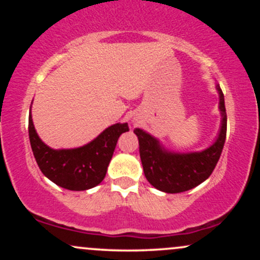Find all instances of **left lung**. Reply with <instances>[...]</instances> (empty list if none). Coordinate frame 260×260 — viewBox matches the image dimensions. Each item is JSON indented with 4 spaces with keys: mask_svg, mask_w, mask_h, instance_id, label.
<instances>
[{
    "mask_svg": "<svg viewBox=\"0 0 260 260\" xmlns=\"http://www.w3.org/2000/svg\"><path fill=\"white\" fill-rule=\"evenodd\" d=\"M219 110L221 115L220 131L215 142L202 151L177 153L166 149L160 140L145 131L136 128L139 140V154L144 175L151 186L165 193H181L204 182L215 169L226 139L225 99L216 83Z\"/></svg>",
    "mask_w": 260,
    "mask_h": 260,
    "instance_id": "1",
    "label": "left lung"
}]
</instances>
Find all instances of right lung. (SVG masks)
I'll use <instances>...</instances> for the list:
<instances>
[{
  "label": "right lung",
  "instance_id": "right-lung-1",
  "mask_svg": "<svg viewBox=\"0 0 260 260\" xmlns=\"http://www.w3.org/2000/svg\"><path fill=\"white\" fill-rule=\"evenodd\" d=\"M128 131V123H115L83 147L52 149L38 136L29 110V139L39 168L50 181L70 190L90 189L105 178L117 140Z\"/></svg>",
  "mask_w": 260,
  "mask_h": 260
}]
</instances>
